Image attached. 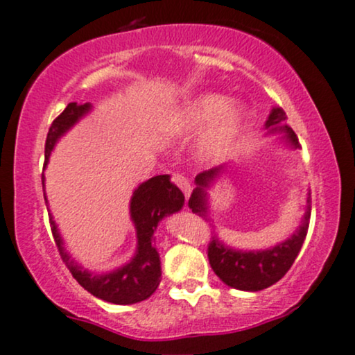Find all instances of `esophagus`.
I'll return each instance as SVG.
<instances>
[{
    "instance_id": "34e87169",
    "label": "esophagus",
    "mask_w": 355,
    "mask_h": 355,
    "mask_svg": "<svg viewBox=\"0 0 355 355\" xmlns=\"http://www.w3.org/2000/svg\"><path fill=\"white\" fill-rule=\"evenodd\" d=\"M172 182H173L177 187H180V190L183 191V193L190 195V183H189V180H187L185 177H183V175H180V173H173V175H172Z\"/></svg>"
}]
</instances>
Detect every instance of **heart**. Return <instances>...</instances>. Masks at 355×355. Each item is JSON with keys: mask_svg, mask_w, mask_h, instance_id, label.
I'll use <instances>...</instances> for the list:
<instances>
[{"mask_svg": "<svg viewBox=\"0 0 355 355\" xmlns=\"http://www.w3.org/2000/svg\"><path fill=\"white\" fill-rule=\"evenodd\" d=\"M229 108V100L220 95H203L191 103L183 115V125L190 130H200L219 120L203 137L200 150L209 160H220L237 144L243 130V113L237 108Z\"/></svg>", "mask_w": 355, "mask_h": 355, "instance_id": "heart-1", "label": "heart"}]
</instances>
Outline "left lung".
Wrapping results in <instances>:
<instances>
[{
  "mask_svg": "<svg viewBox=\"0 0 355 355\" xmlns=\"http://www.w3.org/2000/svg\"><path fill=\"white\" fill-rule=\"evenodd\" d=\"M285 118L287 116H285L282 108H272L268 120L266 121V128L268 133L284 132V140L291 145V148L297 150L300 146L299 138L291 126L284 125ZM223 168H225L223 165L215 166V168L207 170V172L198 173L195 177L197 187H195L189 200V207L193 214L200 215L203 218L207 217V214H209L207 189L223 172ZM309 220H311V197H307V209H305L299 229L292 234V237L277 243L275 247L267 248V250H235V248L220 242L217 235H214L209 243L210 267L214 268V272L223 284L239 288V291L257 292L270 287L287 274L288 268L292 267L297 255H299L305 235H307Z\"/></svg>",
  "mask_w": 355,
  "mask_h": 355,
  "instance_id": "left-lung-1",
  "label": "left lung"
}]
</instances>
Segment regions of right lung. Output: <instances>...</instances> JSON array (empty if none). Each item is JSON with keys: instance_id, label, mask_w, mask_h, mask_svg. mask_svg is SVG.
Instances as JSON below:
<instances>
[{"instance_id": "obj_1", "label": "right lung", "mask_w": 355, "mask_h": 355, "mask_svg": "<svg viewBox=\"0 0 355 355\" xmlns=\"http://www.w3.org/2000/svg\"><path fill=\"white\" fill-rule=\"evenodd\" d=\"M89 110H92L89 103H68L63 113L53 120L50 130H48L46 144H44V165L48 164V158H50L53 146L58 141V138L63 137L81 116L87 115ZM42 180L44 191V177H42ZM183 203H185V197L180 189L170 182V175H157V177L141 183L133 191L132 202H130V217L135 223L138 240L135 255L123 267L105 272V274H93L87 268L80 267L71 259L67 248L63 247V239H61L55 220L50 214L53 239H55L64 266L68 267V270L85 291L105 302L118 305L137 304L148 299L160 284V255L153 247V234L157 230L158 222L166 215H172L180 210Z\"/></svg>"}]
</instances>
